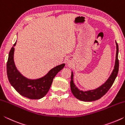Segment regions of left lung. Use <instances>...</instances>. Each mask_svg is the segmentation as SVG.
I'll use <instances>...</instances> for the list:
<instances>
[{"label": "left lung", "instance_id": "8db88e82", "mask_svg": "<svg viewBox=\"0 0 125 125\" xmlns=\"http://www.w3.org/2000/svg\"><path fill=\"white\" fill-rule=\"evenodd\" d=\"M116 56L115 65L114 67V69L110 77L105 83L100 86V87L96 89L95 90H89L86 92H83V91L79 90L76 87L75 84L73 83V74L72 72L71 74V91L72 92L76 98L79 99L80 100L84 101H93L100 99L101 97L108 92L109 90L111 87L114 81L117 77L118 67H119V62L118 60V44L116 42Z\"/></svg>", "mask_w": 125, "mask_h": 125}]
</instances>
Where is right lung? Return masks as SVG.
Instances as JSON below:
<instances>
[{
  "mask_svg": "<svg viewBox=\"0 0 125 125\" xmlns=\"http://www.w3.org/2000/svg\"><path fill=\"white\" fill-rule=\"evenodd\" d=\"M14 44L10 50L7 63L8 78L11 85L22 96L30 99H40L45 96L49 90L53 79L59 72L64 68L65 64L52 68L43 77L35 80L29 79L21 74L17 70L14 62Z\"/></svg>",
  "mask_w": 125,
  "mask_h": 125,
  "instance_id": "right-lung-1",
  "label": "right lung"
}]
</instances>
